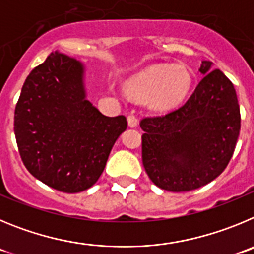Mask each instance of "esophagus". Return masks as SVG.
Wrapping results in <instances>:
<instances>
[{"label": "esophagus", "mask_w": 254, "mask_h": 254, "mask_svg": "<svg viewBox=\"0 0 254 254\" xmlns=\"http://www.w3.org/2000/svg\"><path fill=\"white\" fill-rule=\"evenodd\" d=\"M138 119H136V116L134 115H129L127 116V125H129L130 127H138Z\"/></svg>", "instance_id": "obj_1"}]
</instances>
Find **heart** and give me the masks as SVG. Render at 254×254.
Segmentation results:
<instances>
[{"instance_id":"heart-1","label":"heart","mask_w":254,"mask_h":254,"mask_svg":"<svg viewBox=\"0 0 254 254\" xmlns=\"http://www.w3.org/2000/svg\"><path fill=\"white\" fill-rule=\"evenodd\" d=\"M191 87V76L185 68L171 64L150 67L127 82L132 99L149 102L157 111H168L181 104Z\"/></svg>"}]
</instances>
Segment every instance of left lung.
<instances>
[{
	"mask_svg": "<svg viewBox=\"0 0 254 254\" xmlns=\"http://www.w3.org/2000/svg\"><path fill=\"white\" fill-rule=\"evenodd\" d=\"M202 79L186 104L140 122L141 157L155 186L191 191L215 180L229 163L241 130L234 86L212 63L202 61Z\"/></svg>",
	"mask_w": 254,
	"mask_h": 254,
	"instance_id": "1",
	"label": "left lung"
}]
</instances>
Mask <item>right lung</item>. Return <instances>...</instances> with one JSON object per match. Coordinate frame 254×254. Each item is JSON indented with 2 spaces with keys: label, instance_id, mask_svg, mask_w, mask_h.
Segmentation results:
<instances>
[{
  "label": "right lung",
  "instance_id": "add662e5",
  "mask_svg": "<svg viewBox=\"0 0 254 254\" xmlns=\"http://www.w3.org/2000/svg\"><path fill=\"white\" fill-rule=\"evenodd\" d=\"M81 61L53 52L31 70L15 109L16 141L27 171L62 192L90 189L104 172L125 116L102 115L87 100Z\"/></svg>",
  "mask_w": 254,
  "mask_h": 254
}]
</instances>
